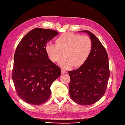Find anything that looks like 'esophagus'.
Returning a JSON list of instances; mask_svg holds the SVG:
<instances>
[{
  "mask_svg": "<svg viewBox=\"0 0 125 125\" xmlns=\"http://www.w3.org/2000/svg\"><path fill=\"white\" fill-rule=\"evenodd\" d=\"M66 73H67V71H66V70L63 69H61V73H62V74H64Z\"/></svg>",
  "mask_w": 125,
  "mask_h": 125,
  "instance_id": "obj_1",
  "label": "esophagus"
}]
</instances>
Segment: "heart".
<instances>
[{
	"mask_svg": "<svg viewBox=\"0 0 125 125\" xmlns=\"http://www.w3.org/2000/svg\"><path fill=\"white\" fill-rule=\"evenodd\" d=\"M92 48V41L89 36L65 33L56 39V44H47L46 50L53 62H58L64 53L65 57L58 64L63 68L68 69L83 65L91 54Z\"/></svg>",
	"mask_w": 125,
	"mask_h": 125,
	"instance_id": "obj_1",
	"label": "heart"
}]
</instances>
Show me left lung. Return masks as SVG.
<instances>
[{
	"label": "left lung",
	"mask_w": 125,
	"mask_h": 125,
	"mask_svg": "<svg viewBox=\"0 0 125 125\" xmlns=\"http://www.w3.org/2000/svg\"><path fill=\"white\" fill-rule=\"evenodd\" d=\"M90 37L92 43L89 58L78 69L68 71L70 77L69 94L75 103L91 105L105 94L110 77L108 57L105 48L94 34L81 31Z\"/></svg>",
	"instance_id": "8db88e82"
}]
</instances>
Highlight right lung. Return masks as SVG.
<instances>
[{"mask_svg": "<svg viewBox=\"0 0 125 125\" xmlns=\"http://www.w3.org/2000/svg\"><path fill=\"white\" fill-rule=\"evenodd\" d=\"M57 35L54 30L33 29L15 50L12 79L18 96L31 105L46 102L52 84L61 75V69L49 59L46 50L47 42Z\"/></svg>", "mask_w": 125, "mask_h": 125, "instance_id": "obj_1", "label": "right lung"}]
</instances>
